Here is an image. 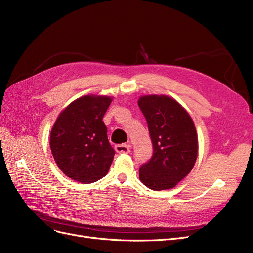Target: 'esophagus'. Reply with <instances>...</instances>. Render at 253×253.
<instances>
[{
    "label": "esophagus",
    "instance_id": "1",
    "mask_svg": "<svg viewBox=\"0 0 253 253\" xmlns=\"http://www.w3.org/2000/svg\"><path fill=\"white\" fill-rule=\"evenodd\" d=\"M115 150H116L117 153L121 154V153H124V154H127V153L131 152V147H129V144H117L116 147H115Z\"/></svg>",
    "mask_w": 253,
    "mask_h": 253
}]
</instances>
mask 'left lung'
<instances>
[{"label": "left lung", "mask_w": 253, "mask_h": 253, "mask_svg": "<svg viewBox=\"0 0 253 253\" xmlns=\"http://www.w3.org/2000/svg\"><path fill=\"white\" fill-rule=\"evenodd\" d=\"M138 106L153 144L152 157L139 168V179L155 191L174 188L196 162L195 126L187 111L168 96H143Z\"/></svg>", "instance_id": "obj_1"}]
</instances>
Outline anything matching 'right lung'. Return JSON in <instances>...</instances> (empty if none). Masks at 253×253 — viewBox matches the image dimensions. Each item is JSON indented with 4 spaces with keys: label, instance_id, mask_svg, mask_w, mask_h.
Masks as SVG:
<instances>
[{
    "label": "right lung",
    "instance_id": "1",
    "mask_svg": "<svg viewBox=\"0 0 253 253\" xmlns=\"http://www.w3.org/2000/svg\"><path fill=\"white\" fill-rule=\"evenodd\" d=\"M111 102L105 96L81 97L53 125L50 150L60 170L70 178L91 183L108 174L115 151L102 119Z\"/></svg>",
    "mask_w": 253,
    "mask_h": 253
}]
</instances>
